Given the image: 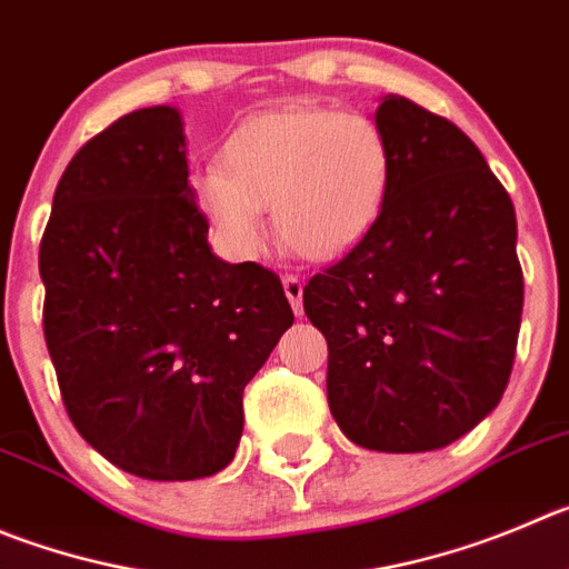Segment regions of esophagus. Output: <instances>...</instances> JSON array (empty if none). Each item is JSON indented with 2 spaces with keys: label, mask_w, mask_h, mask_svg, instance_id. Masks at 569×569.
Here are the masks:
<instances>
[{
  "label": "esophagus",
  "mask_w": 569,
  "mask_h": 569,
  "mask_svg": "<svg viewBox=\"0 0 569 569\" xmlns=\"http://www.w3.org/2000/svg\"><path fill=\"white\" fill-rule=\"evenodd\" d=\"M283 289H286V297H289V302H291V309H295V315L300 317L302 315V280L297 278V274H286Z\"/></svg>",
  "instance_id": "1"
}]
</instances>
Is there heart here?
I'll return each mask as SVG.
<instances>
[{
  "label": "heart",
  "instance_id": "heart-1",
  "mask_svg": "<svg viewBox=\"0 0 569 569\" xmlns=\"http://www.w3.org/2000/svg\"><path fill=\"white\" fill-rule=\"evenodd\" d=\"M396 173L390 137L362 111L289 106L243 120L219 153V171L196 173L201 216L238 258L263 243L260 210L280 241L309 260L357 247L387 204Z\"/></svg>",
  "mask_w": 569,
  "mask_h": 569
}]
</instances>
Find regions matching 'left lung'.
I'll use <instances>...</instances> for the list:
<instances>
[{
  "instance_id": "8db88e82",
  "label": "left lung",
  "mask_w": 569,
  "mask_h": 569,
  "mask_svg": "<svg viewBox=\"0 0 569 569\" xmlns=\"http://www.w3.org/2000/svg\"><path fill=\"white\" fill-rule=\"evenodd\" d=\"M376 123L396 173L373 230L302 291L328 342V407L357 446L432 452L500 405L525 280L517 212L480 148L387 94Z\"/></svg>"
}]
</instances>
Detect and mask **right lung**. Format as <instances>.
I'll return each instance as SVG.
<instances>
[{
  "instance_id": "obj_1",
  "label": "right lung",
  "mask_w": 569,
  "mask_h": 569,
  "mask_svg": "<svg viewBox=\"0 0 569 569\" xmlns=\"http://www.w3.org/2000/svg\"><path fill=\"white\" fill-rule=\"evenodd\" d=\"M188 177L179 111H131L67 164L39 249L69 421L146 480L236 458L243 387L295 322L272 269L210 252Z\"/></svg>"
}]
</instances>
